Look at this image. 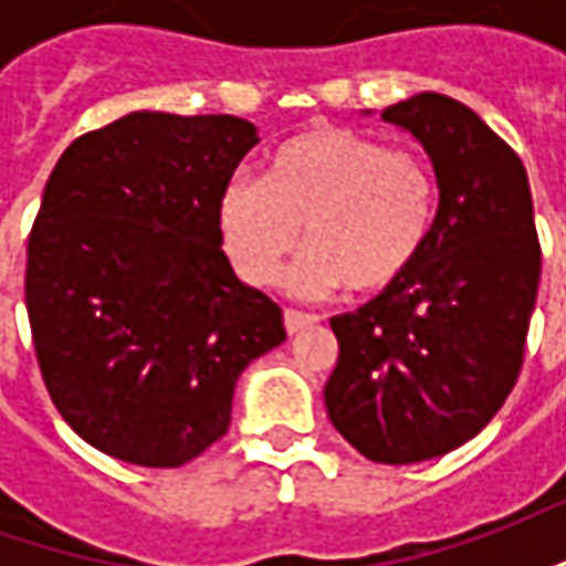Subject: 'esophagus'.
Instances as JSON below:
<instances>
[{
    "instance_id": "34e87169",
    "label": "esophagus",
    "mask_w": 566,
    "mask_h": 566,
    "mask_svg": "<svg viewBox=\"0 0 566 566\" xmlns=\"http://www.w3.org/2000/svg\"><path fill=\"white\" fill-rule=\"evenodd\" d=\"M312 324H318V315H308V312H296V308H284V331L291 333H300L312 327Z\"/></svg>"
}]
</instances>
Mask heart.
Masks as SVG:
<instances>
[{
    "mask_svg": "<svg viewBox=\"0 0 566 566\" xmlns=\"http://www.w3.org/2000/svg\"><path fill=\"white\" fill-rule=\"evenodd\" d=\"M437 209V178L416 150L355 129H312L275 148L263 178L235 175L218 202L227 254L245 282L282 275L306 227L300 294H379L416 266Z\"/></svg>",
    "mask_w": 566,
    "mask_h": 566,
    "instance_id": "b5f03b06",
    "label": "heart"
}]
</instances>
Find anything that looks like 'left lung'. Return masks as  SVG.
<instances>
[{"label":"left lung","mask_w":566,"mask_h":566,"mask_svg":"<svg viewBox=\"0 0 566 566\" xmlns=\"http://www.w3.org/2000/svg\"><path fill=\"white\" fill-rule=\"evenodd\" d=\"M424 145L439 209L416 266L331 318L333 427L376 463H418L473 439L522 373L539 287L534 199L518 154L473 108L418 93L381 112Z\"/></svg>","instance_id":"obj_1"}]
</instances>
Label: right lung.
<instances>
[{"label": "right lung", "mask_w": 566, "mask_h": 566, "mask_svg": "<svg viewBox=\"0 0 566 566\" xmlns=\"http://www.w3.org/2000/svg\"><path fill=\"white\" fill-rule=\"evenodd\" d=\"M258 129L133 112L56 160L27 245L44 388L93 449L181 467L227 433L235 381L284 343L282 308L235 279L218 202Z\"/></svg>", "instance_id": "obj_1"}]
</instances>
